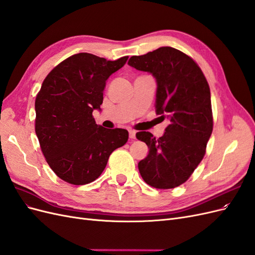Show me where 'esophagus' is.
I'll list each match as a JSON object with an SVG mask.
<instances>
[{
  "instance_id": "esophagus-1",
  "label": "esophagus",
  "mask_w": 255,
  "mask_h": 255,
  "mask_svg": "<svg viewBox=\"0 0 255 255\" xmlns=\"http://www.w3.org/2000/svg\"><path fill=\"white\" fill-rule=\"evenodd\" d=\"M128 136H129V139H130V140L135 139V137H136V132H135V130H129V132H128Z\"/></svg>"
}]
</instances>
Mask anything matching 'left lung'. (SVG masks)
<instances>
[{"mask_svg":"<svg viewBox=\"0 0 255 255\" xmlns=\"http://www.w3.org/2000/svg\"><path fill=\"white\" fill-rule=\"evenodd\" d=\"M128 64L155 79V112L161 121H168L158 139L149 132L136 134L149 148L148 155L138 163L140 175L155 188L180 186L202 160L213 132L207 81L194 60L171 47L132 56Z\"/></svg>","mask_w":255,"mask_h":255,"instance_id":"1","label":"left lung"}]
</instances>
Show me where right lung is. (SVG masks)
Here are the masks:
<instances>
[{
    "label": "right lung",
    "instance_id": "add662e5",
    "mask_svg": "<svg viewBox=\"0 0 255 255\" xmlns=\"http://www.w3.org/2000/svg\"><path fill=\"white\" fill-rule=\"evenodd\" d=\"M128 58L107 60L79 53L44 79L35 101V130L45 159L61 180L73 185L94 182L113 151L128 141L127 129L104 128L92 117L95 110L101 111L106 81Z\"/></svg>",
    "mask_w": 255,
    "mask_h": 255
}]
</instances>
